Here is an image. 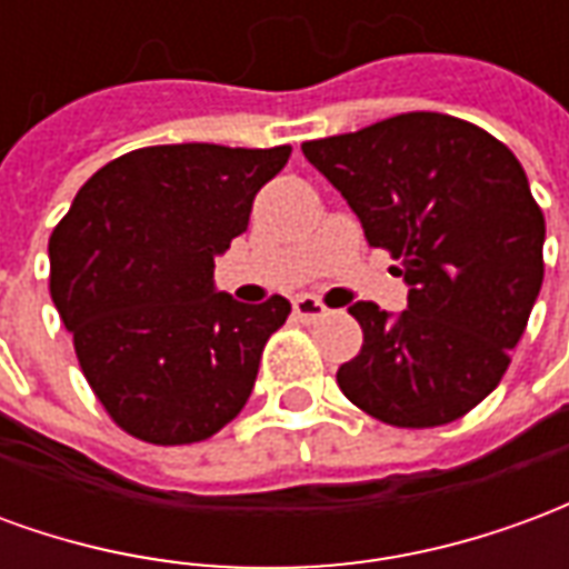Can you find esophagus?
Listing matches in <instances>:
<instances>
[{
  "label": "esophagus",
  "mask_w": 569,
  "mask_h": 569,
  "mask_svg": "<svg viewBox=\"0 0 569 569\" xmlns=\"http://www.w3.org/2000/svg\"><path fill=\"white\" fill-rule=\"evenodd\" d=\"M292 310H296V317L301 322H317L329 313V308L322 305L320 298L313 296H298L296 301H292Z\"/></svg>",
  "instance_id": "34e87169"
}]
</instances>
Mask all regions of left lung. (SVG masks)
Returning a JSON list of instances; mask_svg holds the SVG:
<instances>
[{
  "label": "left lung",
  "instance_id": "obj_1",
  "mask_svg": "<svg viewBox=\"0 0 569 569\" xmlns=\"http://www.w3.org/2000/svg\"><path fill=\"white\" fill-rule=\"evenodd\" d=\"M362 222L369 247L402 264L408 308L357 301L362 347L341 393L390 427L463 418L509 369L542 286L546 219L525 167L488 130L406 112L301 146Z\"/></svg>",
  "mask_w": 569,
  "mask_h": 569
}]
</instances>
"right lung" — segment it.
Wrapping results in <instances>:
<instances>
[{
    "label": "right lung",
    "mask_w": 569,
    "mask_h": 569,
    "mask_svg": "<svg viewBox=\"0 0 569 569\" xmlns=\"http://www.w3.org/2000/svg\"><path fill=\"white\" fill-rule=\"evenodd\" d=\"M289 146H149L106 163L57 224L51 298L109 418L151 445H191L234 420L292 305L216 289V256Z\"/></svg>",
    "instance_id": "obj_1"
}]
</instances>
